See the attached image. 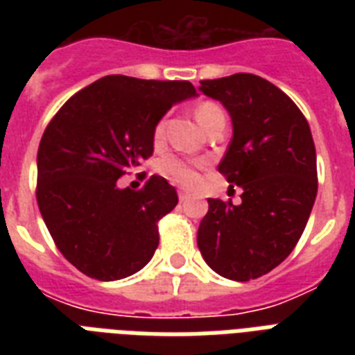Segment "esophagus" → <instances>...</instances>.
Returning a JSON list of instances; mask_svg holds the SVG:
<instances>
[{
    "label": "esophagus",
    "instance_id": "esophagus-1",
    "mask_svg": "<svg viewBox=\"0 0 355 355\" xmlns=\"http://www.w3.org/2000/svg\"><path fill=\"white\" fill-rule=\"evenodd\" d=\"M178 199H180V202H184V200L189 199V193L186 189H178Z\"/></svg>",
    "mask_w": 355,
    "mask_h": 355
}]
</instances>
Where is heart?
Here are the masks:
<instances>
[{
  "label": "heart",
  "mask_w": 355,
  "mask_h": 355,
  "mask_svg": "<svg viewBox=\"0 0 355 355\" xmlns=\"http://www.w3.org/2000/svg\"><path fill=\"white\" fill-rule=\"evenodd\" d=\"M217 110H221V108L217 107V105H214V103H202V105H199V108L195 110L197 121L202 123L206 116H210V114L217 112ZM155 134L156 138H160L162 134H164V123H158V125H156ZM160 169L169 180H173V182L177 184H182V186L193 184L195 177H197V173H195L193 167L189 166L188 162L177 158V156H167V158H164L160 164Z\"/></svg>",
  "instance_id": "obj_1"
}]
</instances>
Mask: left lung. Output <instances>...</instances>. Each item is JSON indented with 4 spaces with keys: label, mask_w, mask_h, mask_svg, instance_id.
<instances>
[{
    "label": "left lung",
    "mask_w": 355,
    "mask_h": 355,
    "mask_svg": "<svg viewBox=\"0 0 355 355\" xmlns=\"http://www.w3.org/2000/svg\"><path fill=\"white\" fill-rule=\"evenodd\" d=\"M232 118V141L219 164L241 186V205L208 199L197 245L217 275L248 282L291 254L317 197V155L304 114L272 83L252 73L200 80Z\"/></svg>",
    "instance_id": "left-lung-1"
}]
</instances>
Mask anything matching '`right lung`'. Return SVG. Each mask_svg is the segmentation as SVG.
Wrapping results in <instances>:
<instances>
[{
	"label": "right lung",
	"mask_w": 355,
	"mask_h": 355,
	"mask_svg": "<svg viewBox=\"0 0 355 355\" xmlns=\"http://www.w3.org/2000/svg\"><path fill=\"white\" fill-rule=\"evenodd\" d=\"M195 96L188 80L107 75L49 121L36 158V200L57 248L80 272L112 282L149 263L177 191L158 175L138 191L121 189L118 178L153 155L164 114Z\"/></svg>",
	"instance_id": "add662e5"
}]
</instances>
